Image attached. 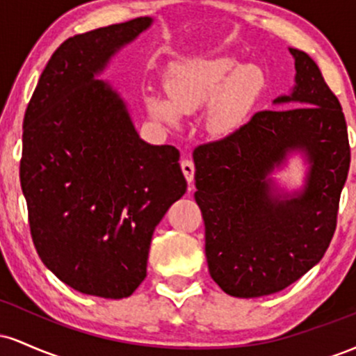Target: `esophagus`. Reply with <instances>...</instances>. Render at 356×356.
I'll use <instances>...</instances> for the list:
<instances>
[{
  "label": "esophagus",
  "mask_w": 356,
  "mask_h": 356,
  "mask_svg": "<svg viewBox=\"0 0 356 356\" xmlns=\"http://www.w3.org/2000/svg\"><path fill=\"white\" fill-rule=\"evenodd\" d=\"M181 169L184 172V177H186V181L189 184L194 182L195 167H194V164H192V161H189V159H184V161L181 162Z\"/></svg>",
  "instance_id": "obj_1"
}]
</instances>
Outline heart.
Wrapping results in <instances>:
<instances>
[{
    "mask_svg": "<svg viewBox=\"0 0 356 356\" xmlns=\"http://www.w3.org/2000/svg\"><path fill=\"white\" fill-rule=\"evenodd\" d=\"M263 76L254 67H241L231 56L187 61L170 72L167 99L149 95L147 107L155 118L177 124L179 113H192L210 104L204 112V125L216 137H227L244 124Z\"/></svg>",
    "mask_w": 356,
    "mask_h": 356,
    "instance_id": "heart-1",
    "label": "heart"
}]
</instances>
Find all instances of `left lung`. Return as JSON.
<instances>
[{
    "label": "left lung",
    "instance_id": "8db88e82",
    "mask_svg": "<svg viewBox=\"0 0 356 356\" xmlns=\"http://www.w3.org/2000/svg\"><path fill=\"white\" fill-rule=\"evenodd\" d=\"M295 58V87L234 134L195 147L194 197L206 226L209 275L224 293L259 298L281 291L320 263L337 229L350 169L345 115L320 68ZM301 152L309 162L301 193L280 191L272 170Z\"/></svg>",
    "mask_w": 356,
    "mask_h": 356
}]
</instances>
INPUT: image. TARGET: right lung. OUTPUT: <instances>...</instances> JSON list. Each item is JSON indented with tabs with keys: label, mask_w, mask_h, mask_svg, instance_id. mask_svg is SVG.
<instances>
[{
	"label": "right lung",
	"mask_w": 356,
	"mask_h": 356,
	"mask_svg": "<svg viewBox=\"0 0 356 356\" xmlns=\"http://www.w3.org/2000/svg\"><path fill=\"white\" fill-rule=\"evenodd\" d=\"M150 24L144 16L65 40L24 112L19 181L31 238L44 266L83 295L136 291L155 226L187 189L179 150L142 140L117 90L97 80Z\"/></svg>",
	"instance_id": "1"
}]
</instances>
